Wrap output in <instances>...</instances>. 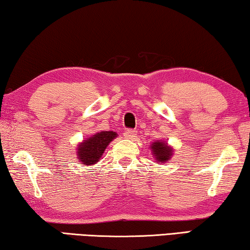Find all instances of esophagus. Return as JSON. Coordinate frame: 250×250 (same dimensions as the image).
<instances>
[{
    "label": "esophagus",
    "mask_w": 250,
    "mask_h": 250,
    "mask_svg": "<svg viewBox=\"0 0 250 250\" xmlns=\"http://www.w3.org/2000/svg\"><path fill=\"white\" fill-rule=\"evenodd\" d=\"M124 136L126 138H129V140H134L136 137V130L134 129H126L124 132Z\"/></svg>",
    "instance_id": "esophagus-1"
}]
</instances>
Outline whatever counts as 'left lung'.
<instances>
[{
    "mask_svg": "<svg viewBox=\"0 0 250 250\" xmlns=\"http://www.w3.org/2000/svg\"><path fill=\"white\" fill-rule=\"evenodd\" d=\"M152 148L153 155L156 159V163H163L166 162L167 159L171 158V155H173V149L170 148L169 146H167L166 143L164 142H155L150 146Z\"/></svg>",
    "mask_w": 250,
    "mask_h": 250,
    "instance_id": "left-lung-1",
    "label": "left lung"
}]
</instances>
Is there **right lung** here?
Listing matches in <instances>:
<instances>
[{
    "instance_id": "add662e5",
    "label": "right lung",
    "mask_w": 250,
    "mask_h": 250,
    "mask_svg": "<svg viewBox=\"0 0 250 250\" xmlns=\"http://www.w3.org/2000/svg\"><path fill=\"white\" fill-rule=\"evenodd\" d=\"M116 135L115 132L109 130V132L97 133L87 138L86 141L79 145V152H77L79 161L85 165H91V164L98 162L106 147L116 137Z\"/></svg>"
}]
</instances>
